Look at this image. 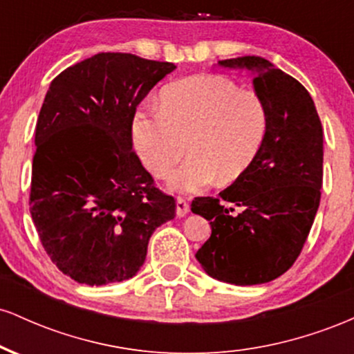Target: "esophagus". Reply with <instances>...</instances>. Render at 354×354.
Wrapping results in <instances>:
<instances>
[{
    "mask_svg": "<svg viewBox=\"0 0 354 354\" xmlns=\"http://www.w3.org/2000/svg\"><path fill=\"white\" fill-rule=\"evenodd\" d=\"M189 213V201L186 200L185 196H178L176 198V214L180 218L186 216Z\"/></svg>",
    "mask_w": 354,
    "mask_h": 354,
    "instance_id": "1",
    "label": "esophagus"
}]
</instances>
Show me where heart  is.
I'll return each mask as SVG.
<instances>
[{
  "mask_svg": "<svg viewBox=\"0 0 354 354\" xmlns=\"http://www.w3.org/2000/svg\"><path fill=\"white\" fill-rule=\"evenodd\" d=\"M268 111L254 91L219 75H196L163 89L160 109L141 108L133 118V141L146 168L169 176L176 191L194 193L219 180L233 183L248 171L265 143Z\"/></svg>",
  "mask_w": 354,
  "mask_h": 354,
  "instance_id": "obj_1",
  "label": "heart"
}]
</instances>
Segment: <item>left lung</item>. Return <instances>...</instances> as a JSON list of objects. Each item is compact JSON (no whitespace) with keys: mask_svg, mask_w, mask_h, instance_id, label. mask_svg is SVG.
<instances>
[{"mask_svg":"<svg viewBox=\"0 0 354 354\" xmlns=\"http://www.w3.org/2000/svg\"><path fill=\"white\" fill-rule=\"evenodd\" d=\"M253 73L268 111L265 143L248 171L219 193L194 198L211 236L196 253L219 281L251 286L286 273L301 253L323 185V126L306 88L261 56L218 61Z\"/></svg>","mask_w":354,"mask_h":354,"instance_id":"1","label":"left lung"}]
</instances>
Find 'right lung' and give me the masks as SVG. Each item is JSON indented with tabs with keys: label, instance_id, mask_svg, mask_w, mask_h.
<instances>
[{
	"label": "right lung",
	"instance_id": "right-lung-1",
	"mask_svg": "<svg viewBox=\"0 0 354 354\" xmlns=\"http://www.w3.org/2000/svg\"><path fill=\"white\" fill-rule=\"evenodd\" d=\"M168 61L98 53L51 81L35 131L30 211L59 271L89 286L143 266L153 231L176 214L133 151L136 106Z\"/></svg>",
	"mask_w": 354,
	"mask_h": 354
}]
</instances>
